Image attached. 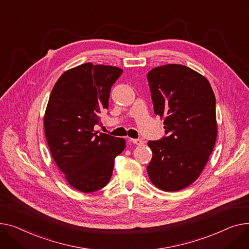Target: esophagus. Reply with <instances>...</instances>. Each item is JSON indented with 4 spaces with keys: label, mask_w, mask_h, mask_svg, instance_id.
<instances>
[{
    "label": "esophagus",
    "mask_w": 249,
    "mask_h": 249,
    "mask_svg": "<svg viewBox=\"0 0 249 249\" xmlns=\"http://www.w3.org/2000/svg\"><path fill=\"white\" fill-rule=\"evenodd\" d=\"M130 142L135 144H138V145H141L143 143V141L140 140V139H130Z\"/></svg>",
    "instance_id": "esophagus-1"
}]
</instances>
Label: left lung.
<instances>
[{
  "label": "left lung",
  "instance_id": "8db88e82",
  "mask_svg": "<svg viewBox=\"0 0 249 249\" xmlns=\"http://www.w3.org/2000/svg\"><path fill=\"white\" fill-rule=\"evenodd\" d=\"M155 114L164 118L167 137L150 141L151 182L167 192L195 182L217 138L216 100L209 81L195 70L167 64L147 74Z\"/></svg>",
  "mask_w": 249,
  "mask_h": 249
}]
</instances>
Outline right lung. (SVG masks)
<instances>
[{
  "instance_id": "obj_1",
  "label": "right lung",
  "mask_w": 249,
  "mask_h": 249,
  "mask_svg": "<svg viewBox=\"0 0 249 249\" xmlns=\"http://www.w3.org/2000/svg\"><path fill=\"white\" fill-rule=\"evenodd\" d=\"M123 69L84 63L65 71L51 91L44 129L53 160L73 188L90 193L110 180L125 141L94 130L108 108L112 84Z\"/></svg>"
}]
</instances>
